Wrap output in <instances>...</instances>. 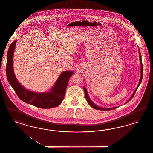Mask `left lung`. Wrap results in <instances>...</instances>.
<instances>
[{
  "label": "left lung",
  "mask_w": 153,
  "mask_h": 153,
  "mask_svg": "<svg viewBox=\"0 0 153 153\" xmlns=\"http://www.w3.org/2000/svg\"><path fill=\"white\" fill-rule=\"evenodd\" d=\"M139 57H140V65H141V67H140V70H141V76H140V81H139V84L137 86L136 88L135 89V90L134 91V93L132 94V96L131 97L129 100L127 102H126L125 104L127 103L128 102H130V100L132 99V98L134 97V94L136 93V91H137V89L139 88V85H140V83L141 82V81H142V79H143V63H142V59H141V54H140V49L139 48ZM83 90H84V92H85V97H86V99L87 100V102H88L89 105L90 107H92L94 109H97V110H100V111H110V110H112V109H116L117 108H118L117 107H113V108H102V107H98L97 105L96 104H95L94 102H93L91 99H90L89 96H88V91L86 90V88H85V87H83Z\"/></svg>",
  "instance_id": "left-lung-1"
}]
</instances>
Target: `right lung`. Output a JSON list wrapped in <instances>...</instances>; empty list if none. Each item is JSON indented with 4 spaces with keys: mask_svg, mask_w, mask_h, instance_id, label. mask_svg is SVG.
<instances>
[{
    "mask_svg": "<svg viewBox=\"0 0 153 153\" xmlns=\"http://www.w3.org/2000/svg\"><path fill=\"white\" fill-rule=\"evenodd\" d=\"M16 42L17 40H15L10 45L7 55L6 74L9 84L19 98L26 103L43 109L58 107L64 99L68 81L74 71L62 72L48 92L36 93L27 90L19 83L14 74L13 57Z\"/></svg>",
    "mask_w": 153,
    "mask_h": 153,
    "instance_id": "1",
    "label": "right lung"
}]
</instances>
